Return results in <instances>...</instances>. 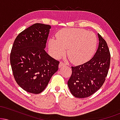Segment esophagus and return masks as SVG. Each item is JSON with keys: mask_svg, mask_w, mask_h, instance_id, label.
Wrapping results in <instances>:
<instances>
[{"mask_svg": "<svg viewBox=\"0 0 120 120\" xmlns=\"http://www.w3.org/2000/svg\"><path fill=\"white\" fill-rule=\"evenodd\" d=\"M66 65H67V64L65 63H64L63 61H61L60 63V64H59V68H61V67H65Z\"/></svg>", "mask_w": 120, "mask_h": 120, "instance_id": "1", "label": "esophagus"}]
</instances>
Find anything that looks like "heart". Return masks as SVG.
<instances>
[{
	"label": "heart",
	"instance_id": "heart-1",
	"mask_svg": "<svg viewBox=\"0 0 120 120\" xmlns=\"http://www.w3.org/2000/svg\"><path fill=\"white\" fill-rule=\"evenodd\" d=\"M97 38L94 33L79 28L64 29L56 35V39L49 40V46L53 56L58 58L65 49L69 59L80 64L90 59L95 51Z\"/></svg>",
	"mask_w": 120,
	"mask_h": 120
}]
</instances>
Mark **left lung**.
Segmentation results:
<instances>
[{"label":"left lung","mask_w":120,"mask_h":120,"mask_svg":"<svg viewBox=\"0 0 120 120\" xmlns=\"http://www.w3.org/2000/svg\"><path fill=\"white\" fill-rule=\"evenodd\" d=\"M99 43L94 56L83 64L71 67V75L68 85L75 98H85L97 91L103 86L108 74L111 54L105 41L98 34Z\"/></svg>","instance_id":"left-lung-1"}]
</instances>
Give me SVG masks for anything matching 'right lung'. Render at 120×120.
Segmentation results:
<instances>
[{"mask_svg": "<svg viewBox=\"0 0 120 120\" xmlns=\"http://www.w3.org/2000/svg\"><path fill=\"white\" fill-rule=\"evenodd\" d=\"M51 26L36 23L21 32L15 39L10 54L13 76L28 93L38 94L45 89L59 62L45 50Z\"/></svg>", "mask_w": 120, "mask_h": 120, "instance_id": "1", "label": "right lung"}]
</instances>
